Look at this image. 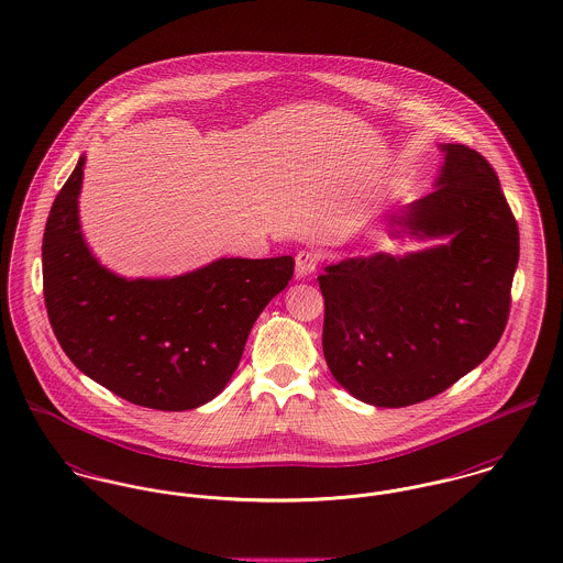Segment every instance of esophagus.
I'll list each match as a JSON object with an SVG mask.
<instances>
[{"label": "esophagus", "instance_id": "1", "mask_svg": "<svg viewBox=\"0 0 563 563\" xmlns=\"http://www.w3.org/2000/svg\"><path fill=\"white\" fill-rule=\"evenodd\" d=\"M320 264V256L313 252V250H301L297 254V277H307L311 275Z\"/></svg>", "mask_w": 563, "mask_h": 563}]
</instances>
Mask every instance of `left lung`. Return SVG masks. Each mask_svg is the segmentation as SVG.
I'll return each mask as SVG.
<instances>
[{"mask_svg": "<svg viewBox=\"0 0 563 563\" xmlns=\"http://www.w3.org/2000/svg\"><path fill=\"white\" fill-rule=\"evenodd\" d=\"M441 151L437 189L389 223L452 241L402 257H351L318 277L327 365L374 407H410L450 389L493 353L508 324L518 264L510 205L482 154L462 144Z\"/></svg>", "mask_w": 563, "mask_h": 563, "instance_id": "8db88e82", "label": "left lung"}]
</instances>
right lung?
<instances>
[{
    "label": "right lung",
    "instance_id": "right-lung-1",
    "mask_svg": "<svg viewBox=\"0 0 563 563\" xmlns=\"http://www.w3.org/2000/svg\"><path fill=\"white\" fill-rule=\"evenodd\" d=\"M84 156L43 236V292L68 358L137 407H202L232 378L250 331L295 273L290 256L221 257L172 279H124L88 250L77 214Z\"/></svg>",
    "mask_w": 563,
    "mask_h": 563
}]
</instances>
